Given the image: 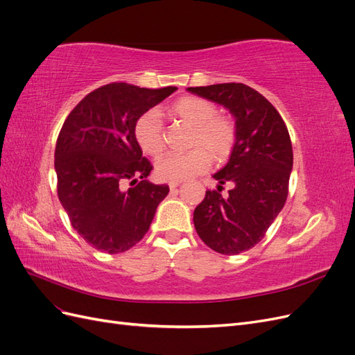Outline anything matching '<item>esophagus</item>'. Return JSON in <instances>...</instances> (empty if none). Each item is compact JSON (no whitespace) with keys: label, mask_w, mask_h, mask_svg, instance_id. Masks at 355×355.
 I'll list each match as a JSON object with an SVG mask.
<instances>
[{"label":"esophagus","mask_w":355,"mask_h":355,"mask_svg":"<svg viewBox=\"0 0 355 355\" xmlns=\"http://www.w3.org/2000/svg\"><path fill=\"white\" fill-rule=\"evenodd\" d=\"M180 185H182V182H168V188L170 189H176Z\"/></svg>","instance_id":"34e87169"}]
</instances>
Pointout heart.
Wrapping results in <instances>:
<instances>
[{
	"label": "heart",
	"instance_id": "heart-1",
	"mask_svg": "<svg viewBox=\"0 0 355 355\" xmlns=\"http://www.w3.org/2000/svg\"><path fill=\"white\" fill-rule=\"evenodd\" d=\"M173 115L192 125L189 146L187 154H170L159 158L155 164L157 176L163 180L182 182L200 175L214 159H225L235 144V127L227 116L218 115V110L210 101L197 96L180 98L168 108ZM135 139L149 157H158L164 149V130L159 115L154 111L145 112L135 124Z\"/></svg>",
	"mask_w": 355,
	"mask_h": 355
}]
</instances>
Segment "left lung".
<instances>
[{
  "instance_id": "obj_1",
  "label": "left lung",
  "mask_w": 355,
  "mask_h": 355,
  "mask_svg": "<svg viewBox=\"0 0 355 355\" xmlns=\"http://www.w3.org/2000/svg\"><path fill=\"white\" fill-rule=\"evenodd\" d=\"M227 108L235 120V144L228 163L213 178L218 191L194 210V227L210 249L222 254H239L259 243L284 207L293 151L280 114L261 93L241 83L188 87ZM230 181L229 196L220 194Z\"/></svg>"
}]
</instances>
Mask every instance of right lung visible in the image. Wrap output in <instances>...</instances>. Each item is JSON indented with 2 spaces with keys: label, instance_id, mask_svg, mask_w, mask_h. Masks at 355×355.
I'll list each match as a JSON object with an SVG mask.
<instances>
[{
  "label": "right lung",
  "instance_id": "obj_1",
  "mask_svg": "<svg viewBox=\"0 0 355 355\" xmlns=\"http://www.w3.org/2000/svg\"><path fill=\"white\" fill-rule=\"evenodd\" d=\"M176 90L112 83L85 96L63 123L55 151L58 196L72 228L96 250L132 249L167 197V185L146 180L153 166L142 157L135 124ZM127 181L135 187L127 189Z\"/></svg>",
  "mask_w": 355,
  "mask_h": 355
}]
</instances>
